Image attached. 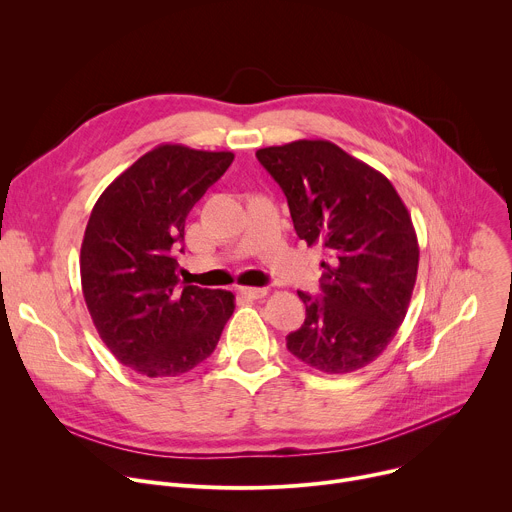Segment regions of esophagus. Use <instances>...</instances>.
<instances>
[{"label":"esophagus","instance_id":"1","mask_svg":"<svg viewBox=\"0 0 512 512\" xmlns=\"http://www.w3.org/2000/svg\"><path fill=\"white\" fill-rule=\"evenodd\" d=\"M237 292H239L243 298H251V300H257V298L267 296V288H237Z\"/></svg>","mask_w":512,"mask_h":512}]
</instances>
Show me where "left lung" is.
I'll list each match as a JSON object with an SVG mask.
<instances>
[{"label":"left lung","instance_id":"left-lung-1","mask_svg":"<svg viewBox=\"0 0 512 512\" xmlns=\"http://www.w3.org/2000/svg\"><path fill=\"white\" fill-rule=\"evenodd\" d=\"M255 155L284 190L296 235L329 257L320 298L298 292L306 318L286 347L324 374H351L406 316L418 269L410 214L386 175L335 143L304 138Z\"/></svg>","mask_w":512,"mask_h":512}]
</instances>
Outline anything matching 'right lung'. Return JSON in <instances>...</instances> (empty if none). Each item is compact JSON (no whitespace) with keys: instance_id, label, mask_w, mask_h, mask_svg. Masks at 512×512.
Wrapping results in <instances>:
<instances>
[{"instance_id":"add662e5","label":"right lung","mask_w":512,"mask_h":512,"mask_svg":"<svg viewBox=\"0 0 512 512\" xmlns=\"http://www.w3.org/2000/svg\"><path fill=\"white\" fill-rule=\"evenodd\" d=\"M228 151L159 145L120 173L91 210L81 290L112 355L147 378H175L216 349L235 296L181 284L177 253L194 204L230 167Z\"/></svg>"}]
</instances>
